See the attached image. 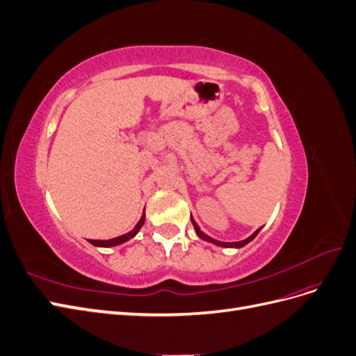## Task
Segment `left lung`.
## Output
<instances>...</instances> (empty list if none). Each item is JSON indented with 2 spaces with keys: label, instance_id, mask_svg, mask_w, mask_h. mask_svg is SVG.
<instances>
[{
  "label": "left lung",
  "instance_id": "left-lung-1",
  "mask_svg": "<svg viewBox=\"0 0 356 356\" xmlns=\"http://www.w3.org/2000/svg\"><path fill=\"white\" fill-rule=\"evenodd\" d=\"M191 222H193V225H195V230H196V233H197V236H199L200 239L207 241V242H211V243H215V245H218V246H224V248H242V246H245L246 243H250L251 241H254V238L258 234V232L261 230V227H260L258 230H255V232L250 236V238H246L245 241H241V242H221V241H217V239L211 238V236H208V234H204V233L200 230L199 225L196 224V221L193 220V218H191Z\"/></svg>",
  "mask_w": 356,
  "mask_h": 356
}]
</instances>
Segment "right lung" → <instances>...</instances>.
I'll list each match as a JSON object with an SVG mask.
<instances>
[{
    "instance_id": "1",
    "label": "right lung",
    "mask_w": 356,
    "mask_h": 356,
    "mask_svg": "<svg viewBox=\"0 0 356 356\" xmlns=\"http://www.w3.org/2000/svg\"><path fill=\"white\" fill-rule=\"evenodd\" d=\"M144 221H145V212L143 213L141 220L138 221V224L135 225L132 232H129V233H126V234L118 236V238H114V239H108V241H93V239H89V242H90L92 245H95V246H102V248H110V246H117V245H120V243H124V242H127L129 239L135 238V234H136L139 230H141V227L144 225Z\"/></svg>"
}]
</instances>
